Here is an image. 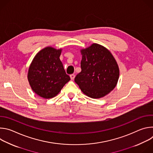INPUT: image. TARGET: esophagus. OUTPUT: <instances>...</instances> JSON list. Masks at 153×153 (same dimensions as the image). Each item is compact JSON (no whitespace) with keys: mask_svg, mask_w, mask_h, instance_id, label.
Wrapping results in <instances>:
<instances>
[{"mask_svg":"<svg viewBox=\"0 0 153 153\" xmlns=\"http://www.w3.org/2000/svg\"><path fill=\"white\" fill-rule=\"evenodd\" d=\"M70 77H71V79L72 80H73V79H74V77H75V74H71L70 75Z\"/></svg>","mask_w":153,"mask_h":153,"instance_id":"obj_1","label":"esophagus"}]
</instances>
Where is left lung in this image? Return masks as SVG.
<instances>
[{
  "instance_id": "8db88e82",
  "label": "left lung",
  "mask_w": 153,
  "mask_h": 153,
  "mask_svg": "<svg viewBox=\"0 0 153 153\" xmlns=\"http://www.w3.org/2000/svg\"><path fill=\"white\" fill-rule=\"evenodd\" d=\"M81 72L75 82L82 91L90 97L105 96L116 86L119 70L117 63L106 48L97 43L81 51Z\"/></svg>"
}]
</instances>
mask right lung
<instances>
[{
	"mask_svg": "<svg viewBox=\"0 0 153 153\" xmlns=\"http://www.w3.org/2000/svg\"><path fill=\"white\" fill-rule=\"evenodd\" d=\"M61 50L47 47L34 57L28 73V79L34 93L45 99L56 96L70 77L59 57Z\"/></svg>",
	"mask_w": 153,
	"mask_h": 153,
	"instance_id": "obj_1",
	"label": "right lung"
}]
</instances>
